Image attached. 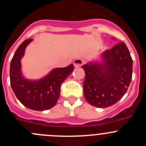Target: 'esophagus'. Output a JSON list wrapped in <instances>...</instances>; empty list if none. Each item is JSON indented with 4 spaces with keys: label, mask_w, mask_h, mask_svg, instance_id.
<instances>
[{
    "label": "esophagus",
    "mask_w": 146,
    "mask_h": 146,
    "mask_svg": "<svg viewBox=\"0 0 146 146\" xmlns=\"http://www.w3.org/2000/svg\"><path fill=\"white\" fill-rule=\"evenodd\" d=\"M84 64V61L81 58H76V60L73 62V64H74V66L76 68H79L82 66V64Z\"/></svg>",
    "instance_id": "esophagus-1"
}]
</instances>
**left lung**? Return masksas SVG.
<instances>
[{
	"mask_svg": "<svg viewBox=\"0 0 146 146\" xmlns=\"http://www.w3.org/2000/svg\"><path fill=\"white\" fill-rule=\"evenodd\" d=\"M100 58V61L82 66L85 73L83 93L92 106L106 108L117 103L127 91L132 78L133 60L123 42L105 50Z\"/></svg>",
	"mask_w": 146,
	"mask_h": 146,
	"instance_id": "1",
	"label": "left lung"
}]
</instances>
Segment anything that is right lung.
Listing matches in <instances>:
<instances>
[{
  "instance_id": "obj_1",
  "label": "right lung",
  "mask_w": 146,
  "mask_h": 146,
  "mask_svg": "<svg viewBox=\"0 0 146 146\" xmlns=\"http://www.w3.org/2000/svg\"><path fill=\"white\" fill-rule=\"evenodd\" d=\"M32 39H27L16 50L10 62V85L19 101L27 108L36 111H44L52 108L58 101L61 85L71 74L74 67L53 69L46 76L39 80H29L22 73L21 59L27 46Z\"/></svg>"
}]
</instances>
